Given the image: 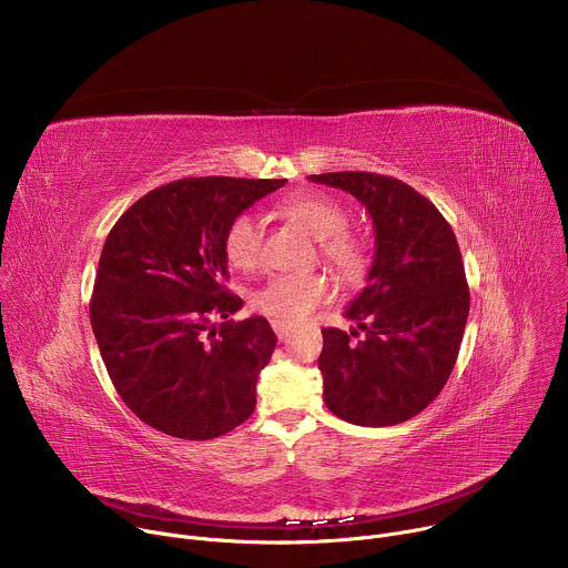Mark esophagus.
<instances>
[{
  "instance_id": "1",
  "label": "esophagus",
  "mask_w": 568,
  "mask_h": 568,
  "mask_svg": "<svg viewBox=\"0 0 568 568\" xmlns=\"http://www.w3.org/2000/svg\"><path fill=\"white\" fill-rule=\"evenodd\" d=\"M272 328H274V333H276V337H278L281 342L290 335V328H287V326H283V323H272Z\"/></svg>"
}]
</instances>
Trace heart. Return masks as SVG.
<instances>
[{
	"mask_svg": "<svg viewBox=\"0 0 568 568\" xmlns=\"http://www.w3.org/2000/svg\"><path fill=\"white\" fill-rule=\"evenodd\" d=\"M283 215L301 224L316 242L318 256L342 278H359L371 263L368 242L348 231L346 209L318 193L292 195L281 204ZM224 254L233 267L252 270L261 261V226L252 213H237L224 231ZM331 296V283L318 274H285L261 285L252 305L274 323L294 326L303 321L318 303Z\"/></svg>",
	"mask_w": 568,
	"mask_h": 568,
	"instance_id": "b5f03b06",
	"label": "heart"
}]
</instances>
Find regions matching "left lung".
<instances>
[{"mask_svg":"<svg viewBox=\"0 0 568 568\" xmlns=\"http://www.w3.org/2000/svg\"><path fill=\"white\" fill-rule=\"evenodd\" d=\"M312 182L355 195L373 217L368 283L346 318L364 333L323 328L318 371L328 409L359 427L418 416L447 384L469 314V287L449 222L416 189L377 173Z\"/></svg>","mask_w":568,"mask_h":568,"instance_id":"left-lung-1","label":"left lung"}]
</instances>
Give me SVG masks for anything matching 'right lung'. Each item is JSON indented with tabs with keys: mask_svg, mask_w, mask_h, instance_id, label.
<instances>
[{
	"mask_svg": "<svg viewBox=\"0 0 568 568\" xmlns=\"http://www.w3.org/2000/svg\"><path fill=\"white\" fill-rule=\"evenodd\" d=\"M287 180L186 178L136 200L112 226L90 301L92 331L128 409L156 432L217 438L256 407L276 335L265 316L224 321L226 224Z\"/></svg>",
	"mask_w": 568,
	"mask_h": 568,
	"instance_id": "1",
	"label": "right lung"
}]
</instances>
